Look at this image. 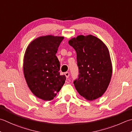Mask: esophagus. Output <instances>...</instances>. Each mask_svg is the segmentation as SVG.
<instances>
[{
    "label": "esophagus",
    "instance_id": "obj_1",
    "mask_svg": "<svg viewBox=\"0 0 132 132\" xmlns=\"http://www.w3.org/2000/svg\"><path fill=\"white\" fill-rule=\"evenodd\" d=\"M64 75H65L66 78H68L69 77V76H70V73H69V72H66V73H64Z\"/></svg>",
    "mask_w": 132,
    "mask_h": 132
}]
</instances>
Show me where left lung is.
Wrapping results in <instances>:
<instances>
[{
  "mask_svg": "<svg viewBox=\"0 0 132 132\" xmlns=\"http://www.w3.org/2000/svg\"><path fill=\"white\" fill-rule=\"evenodd\" d=\"M69 43L77 53L79 74L73 82L75 87L87 100L98 98L106 90L112 74L109 50L92 35L78 36Z\"/></svg>",
  "mask_w": 132,
  "mask_h": 132,
  "instance_id": "left-lung-1",
  "label": "left lung"
}]
</instances>
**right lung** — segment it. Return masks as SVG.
Instances as JSON below:
<instances>
[{
    "instance_id": "obj_1",
    "label": "right lung",
    "mask_w": 132,
    "mask_h": 132,
    "mask_svg": "<svg viewBox=\"0 0 132 132\" xmlns=\"http://www.w3.org/2000/svg\"><path fill=\"white\" fill-rule=\"evenodd\" d=\"M62 37L47 35L32 41L24 56L23 71L28 86L35 96L50 101L65 82L61 76L60 62L55 55Z\"/></svg>"
}]
</instances>
